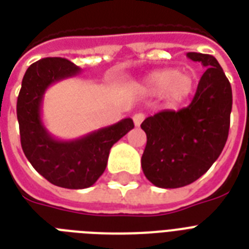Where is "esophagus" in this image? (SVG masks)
<instances>
[{
	"instance_id": "1",
	"label": "esophagus",
	"mask_w": 249,
	"mask_h": 249,
	"mask_svg": "<svg viewBox=\"0 0 249 249\" xmlns=\"http://www.w3.org/2000/svg\"><path fill=\"white\" fill-rule=\"evenodd\" d=\"M143 120H144L143 113H136V115L133 116V121H134V125H136V126H140Z\"/></svg>"
}]
</instances>
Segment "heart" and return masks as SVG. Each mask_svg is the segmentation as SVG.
Masks as SVG:
<instances>
[{
    "label": "heart",
    "instance_id": "b5f03b06",
    "mask_svg": "<svg viewBox=\"0 0 249 249\" xmlns=\"http://www.w3.org/2000/svg\"><path fill=\"white\" fill-rule=\"evenodd\" d=\"M142 89L152 95H164L169 106L185 102L194 90V77L189 73H179L174 68L152 72L144 79Z\"/></svg>",
    "mask_w": 249,
    "mask_h": 249
}]
</instances>
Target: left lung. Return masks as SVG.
<instances>
[{
  "instance_id": "1",
  "label": "left lung",
  "mask_w": 249,
  "mask_h": 249,
  "mask_svg": "<svg viewBox=\"0 0 249 249\" xmlns=\"http://www.w3.org/2000/svg\"><path fill=\"white\" fill-rule=\"evenodd\" d=\"M200 62L201 76L193 102L179 111H161L141 124L147 143L141 159L152 185L183 187L200 178L225 147L232 107L231 85L214 56L187 53Z\"/></svg>"
}]
</instances>
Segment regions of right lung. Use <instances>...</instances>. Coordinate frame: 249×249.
<instances>
[{"label":"right lung","mask_w":249,"mask_h":249,"mask_svg":"<svg viewBox=\"0 0 249 249\" xmlns=\"http://www.w3.org/2000/svg\"><path fill=\"white\" fill-rule=\"evenodd\" d=\"M80 67L64 58H45L25 72L17 103L21 148L29 163L50 183L64 189L94 185L107 165L109 150L134 128L130 117L71 141L52 136L42 123L41 108L49 86L75 77Z\"/></svg>","instance_id":"obj_1"}]
</instances>
